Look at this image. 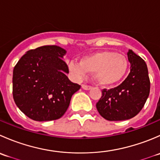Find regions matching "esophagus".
I'll list each match as a JSON object with an SVG mask.
<instances>
[{
	"label": "esophagus",
	"instance_id": "1",
	"mask_svg": "<svg viewBox=\"0 0 160 160\" xmlns=\"http://www.w3.org/2000/svg\"><path fill=\"white\" fill-rule=\"evenodd\" d=\"M82 88H83V90H90L92 88L91 86H89V85H87V84H82Z\"/></svg>",
	"mask_w": 160,
	"mask_h": 160
}]
</instances>
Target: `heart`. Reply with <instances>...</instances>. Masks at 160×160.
<instances>
[{
    "label": "heart",
    "mask_w": 160,
    "mask_h": 160,
    "mask_svg": "<svg viewBox=\"0 0 160 160\" xmlns=\"http://www.w3.org/2000/svg\"><path fill=\"white\" fill-rule=\"evenodd\" d=\"M129 62L123 54L104 50L84 56L80 62L72 61L69 70L77 78H83L87 73H93L94 80L101 85H111L122 80L127 74Z\"/></svg>",
    "instance_id": "obj_1"
}]
</instances>
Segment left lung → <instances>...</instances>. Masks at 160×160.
Returning <instances> with one entry per match:
<instances>
[{"instance_id": "1", "label": "left lung", "mask_w": 160, "mask_h": 160, "mask_svg": "<svg viewBox=\"0 0 160 160\" xmlns=\"http://www.w3.org/2000/svg\"><path fill=\"white\" fill-rule=\"evenodd\" d=\"M130 72L114 88L103 89L97 103L99 114L108 121H124L135 117L144 107L150 91V80L145 61L132 50L128 52Z\"/></svg>"}]
</instances>
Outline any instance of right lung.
Here are the masks:
<instances>
[{
  "mask_svg": "<svg viewBox=\"0 0 160 160\" xmlns=\"http://www.w3.org/2000/svg\"><path fill=\"white\" fill-rule=\"evenodd\" d=\"M66 50L44 46L28 50L13 70L12 93L16 105L34 121L59 119L65 114L80 85L71 82L62 59Z\"/></svg>",
  "mask_w": 160,
  "mask_h": 160,
  "instance_id": "right-lung-1",
  "label": "right lung"
}]
</instances>
